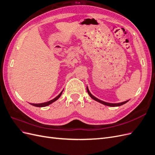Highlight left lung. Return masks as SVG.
Returning <instances> with one entry per match:
<instances>
[{
  "label": "left lung",
  "mask_w": 155,
  "mask_h": 155,
  "mask_svg": "<svg viewBox=\"0 0 155 155\" xmlns=\"http://www.w3.org/2000/svg\"><path fill=\"white\" fill-rule=\"evenodd\" d=\"M87 92H88V94H89V96H90L92 98L93 100H96V101H98V102H100V103H101V104H104V105H107V106H110V107H118V106H120V105H122L126 104V103L127 102V101H129V100H127V101H125L122 102V103H119V104H110V103H107V102L103 101H101V100H99V99H97V97L94 96L90 92V91H89L88 88L87 87Z\"/></svg>",
  "instance_id": "1"
}]
</instances>
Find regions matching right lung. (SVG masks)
<instances>
[{"mask_svg": "<svg viewBox=\"0 0 155 155\" xmlns=\"http://www.w3.org/2000/svg\"><path fill=\"white\" fill-rule=\"evenodd\" d=\"M63 91V90L61 91V92L57 97H55V98H54L53 100H50V101H49L45 102V103H43V104H31V105H34V106H35V107H46V106H47V105H50L51 104H52V103L54 102L55 101H56V100L59 99V97H60L61 96Z\"/></svg>", "mask_w": 155, "mask_h": 155, "instance_id": "right-lung-1", "label": "right lung"}]
</instances>
